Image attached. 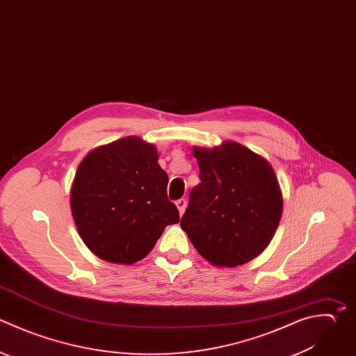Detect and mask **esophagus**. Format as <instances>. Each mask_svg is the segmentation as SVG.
Wrapping results in <instances>:
<instances>
[{"mask_svg":"<svg viewBox=\"0 0 356 356\" xmlns=\"http://www.w3.org/2000/svg\"><path fill=\"white\" fill-rule=\"evenodd\" d=\"M175 204H177V207H178L179 214L182 216L184 211H185V209H186V200H185V199H179V200L175 202Z\"/></svg>","mask_w":356,"mask_h":356,"instance_id":"34e87169","label":"esophagus"}]
</instances>
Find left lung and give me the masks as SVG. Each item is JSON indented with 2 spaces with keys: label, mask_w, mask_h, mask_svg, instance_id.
I'll return each mask as SVG.
<instances>
[{
  "label": "left lung",
  "mask_w": 356,
  "mask_h": 356,
  "mask_svg": "<svg viewBox=\"0 0 356 356\" xmlns=\"http://www.w3.org/2000/svg\"><path fill=\"white\" fill-rule=\"evenodd\" d=\"M200 184L181 218L196 250L213 266L236 267L257 257L282 216V193L270 163L227 140L193 147Z\"/></svg>",
  "instance_id": "8db88e82"
}]
</instances>
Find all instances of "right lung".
Segmentation results:
<instances>
[{
	"mask_svg": "<svg viewBox=\"0 0 356 356\" xmlns=\"http://www.w3.org/2000/svg\"><path fill=\"white\" fill-rule=\"evenodd\" d=\"M167 184L156 146L139 136L89 152L70 195L85 245L110 263L134 264L146 257L164 228L179 221L177 206L167 199Z\"/></svg>",
	"mask_w": 356,
	"mask_h": 356,
	"instance_id": "obj_1",
	"label": "right lung"
}]
</instances>
